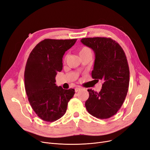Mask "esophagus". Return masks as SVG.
<instances>
[{
  "label": "esophagus",
  "instance_id": "1",
  "mask_svg": "<svg viewBox=\"0 0 150 150\" xmlns=\"http://www.w3.org/2000/svg\"><path fill=\"white\" fill-rule=\"evenodd\" d=\"M81 88H80V87H76V88H75V92H77L81 91Z\"/></svg>",
  "mask_w": 150,
  "mask_h": 150
}]
</instances>
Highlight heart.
<instances>
[{"label":"heart","mask_w":150,"mask_h":150,"mask_svg":"<svg viewBox=\"0 0 150 150\" xmlns=\"http://www.w3.org/2000/svg\"><path fill=\"white\" fill-rule=\"evenodd\" d=\"M88 53H92L91 50L90 48H88V47H86V46H83V47H81L79 51V54L80 57L88 54Z\"/></svg>","instance_id":"heart-1"}]
</instances>
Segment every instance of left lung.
<instances>
[{
  "mask_svg": "<svg viewBox=\"0 0 150 150\" xmlns=\"http://www.w3.org/2000/svg\"><path fill=\"white\" fill-rule=\"evenodd\" d=\"M81 42L95 53L92 78L103 81L100 92L87 90L86 109L97 118H110L120 109L128 92L130 73L126 56L122 47L111 38H83Z\"/></svg>",
  "mask_w": 150,
  "mask_h": 150,
  "instance_id": "1",
  "label": "left lung"
}]
</instances>
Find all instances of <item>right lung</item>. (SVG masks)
Here are the masks:
<instances>
[{"mask_svg":"<svg viewBox=\"0 0 150 150\" xmlns=\"http://www.w3.org/2000/svg\"><path fill=\"white\" fill-rule=\"evenodd\" d=\"M76 40L44 39L34 48L28 58L25 71L26 92L32 108L45 121L53 122L61 118L74 95L73 88L58 87L55 77L63 69L65 52Z\"/></svg>","mask_w":150,"mask_h":150,"instance_id":"obj_1","label":"right lung"}]
</instances>
